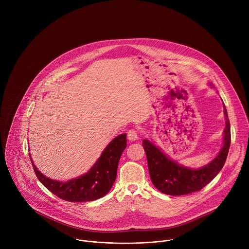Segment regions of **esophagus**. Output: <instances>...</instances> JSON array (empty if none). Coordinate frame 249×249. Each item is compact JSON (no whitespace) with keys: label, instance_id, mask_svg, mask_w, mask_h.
<instances>
[{"label":"esophagus","instance_id":"obj_1","mask_svg":"<svg viewBox=\"0 0 249 249\" xmlns=\"http://www.w3.org/2000/svg\"><path fill=\"white\" fill-rule=\"evenodd\" d=\"M127 137H128V140L131 141V142L132 141H136L139 138L138 137V132L136 130H134V129H131V130H129Z\"/></svg>","mask_w":249,"mask_h":249}]
</instances>
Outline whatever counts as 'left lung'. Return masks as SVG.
<instances>
[{
	"instance_id": "8db88e82",
	"label": "left lung",
	"mask_w": 249,
	"mask_h": 249,
	"mask_svg": "<svg viewBox=\"0 0 249 249\" xmlns=\"http://www.w3.org/2000/svg\"><path fill=\"white\" fill-rule=\"evenodd\" d=\"M210 86L213 87L212 84ZM224 114L226 127L223 147L214 160L198 169L179 164L167 157L154 142L144 139L143 147L147 155L150 176L158 190L167 195H186L201 190L215 178L226 162L231 146V126L225 104Z\"/></svg>"
}]
</instances>
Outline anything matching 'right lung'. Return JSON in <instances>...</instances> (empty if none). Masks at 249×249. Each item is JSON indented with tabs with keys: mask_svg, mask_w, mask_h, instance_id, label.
I'll list each match as a JSON object with an SVG mask.
<instances>
[{
	"mask_svg": "<svg viewBox=\"0 0 249 249\" xmlns=\"http://www.w3.org/2000/svg\"><path fill=\"white\" fill-rule=\"evenodd\" d=\"M126 136L115 137L87 173L65 182L46 177L33 163L30 154L29 159L38 180L59 198L69 202L94 201L107 194L114 184L120 157L127 147Z\"/></svg>",
	"mask_w": 249,
	"mask_h": 249,
	"instance_id": "add662e5",
	"label": "right lung"
}]
</instances>
